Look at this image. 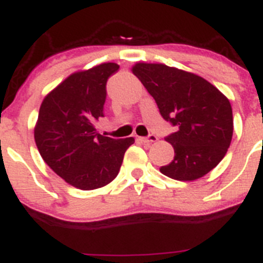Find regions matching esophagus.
<instances>
[{
  "mask_svg": "<svg viewBox=\"0 0 263 263\" xmlns=\"http://www.w3.org/2000/svg\"><path fill=\"white\" fill-rule=\"evenodd\" d=\"M141 141L144 142V144H153V142L158 141V137H156L155 135H148L147 137H141Z\"/></svg>",
  "mask_w": 263,
  "mask_h": 263,
  "instance_id": "1",
  "label": "esophagus"
}]
</instances>
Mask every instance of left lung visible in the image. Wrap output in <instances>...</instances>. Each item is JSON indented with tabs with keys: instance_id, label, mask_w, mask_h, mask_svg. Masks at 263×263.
Returning <instances> with one entry per match:
<instances>
[{
	"instance_id": "8db88e82",
	"label": "left lung",
	"mask_w": 263,
	"mask_h": 263,
	"mask_svg": "<svg viewBox=\"0 0 263 263\" xmlns=\"http://www.w3.org/2000/svg\"><path fill=\"white\" fill-rule=\"evenodd\" d=\"M132 72L177 131L165 137L174 159L160 172L177 181L201 178L222 160L233 137L229 99L201 76L163 63L137 62Z\"/></svg>"
}]
</instances>
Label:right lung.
<instances>
[{"mask_svg":"<svg viewBox=\"0 0 263 263\" xmlns=\"http://www.w3.org/2000/svg\"><path fill=\"white\" fill-rule=\"evenodd\" d=\"M119 66L107 62L65 79L43 99L34 128L36 147L47 165L68 184L90 191L104 187L118 174L134 137L98 134L107 85Z\"/></svg>","mask_w":263,"mask_h":263,"instance_id":"right-lung-1","label":"right lung"}]
</instances>
